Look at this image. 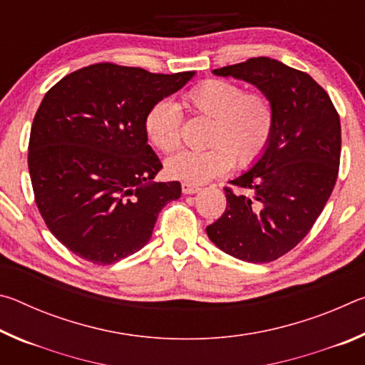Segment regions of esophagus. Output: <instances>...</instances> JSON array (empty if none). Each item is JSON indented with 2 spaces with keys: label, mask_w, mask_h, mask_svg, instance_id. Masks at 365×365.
Segmentation results:
<instances>
[{
  "label": "esophagus",
  "mask_w": 365,
  "mask_h": 365,
  "mask_svg": "<svg viewBox=\"0 0 365 365\" xmlns=\"http://www.w3.org/2000/svg\"><path fill=\"white\" fill-rule=\"evenodd\" d=\"M201 188L197 187V185H193V183H188V182H183L182 183V191L185 195H193V193H197Z\"/></svg>",
  "instance_id": "1"
}]
</instances>
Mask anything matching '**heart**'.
Wrapping results in <instances>:
<instances>
[{
	"mask_svg": "<svg viewBox=\"0 0 365 365\" xmlns=\"http://www.w3.org/2000/svg\"><path fill=\"white\" fill-rule=\"evenodd\" d=\"M191 114L211 119L205 151H183L165 163L170 178L193 185L206 183L230 168H250L262 156L274 133L275 113L261 91H245L242 85L211 78L183 93ZM143 128L148 140L163 153H174L182 143V110L160 100L146 110Z\"/></svg>",
	"mask_w": 365,
	"mask_h": 365,
	"instance_id": "b5f03b06",
	"label": "heart"
}]
</instances>
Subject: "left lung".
Wrapping results in <instances>:
<instances>
[{"label": "left lung", "mask_w": 365, "mask_h": 365, "mask_svg": "<svg viewBox=\"0 0 365 365\" xmlns=\"http://www.w3.org/2000/svg\"><path fill=\"white\" fill-rule=\"evenodd\" d=\"M257 86L275 113L274 133L252 168L225 187L227 207L206 227L211 242L246 262H270L316 224L335 187L341 125L327 91L306 72L270 58L212 71Z\"/></svg>", "instance_id": "obj_1"}]
</instances>
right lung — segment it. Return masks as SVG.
Masks as SVG:
<instances>
[{"label": "right lung", "instance_id": "1", "mask_svg": "<svg viewBox=\"0 0 365 365\" xmlns=\"http://www.w3.org/2000/svg\"><path fill=\"white\" fill-rule=\"evenodd\" d=\"M193 76L100 63L48 90L30 130L29 172L43 220L73 255L98 265L125 259L180 197L178 182H151L163 164L143 120Z\"/></svg>", "mask_w": 365, "mask_h": 365}]
</instances>
